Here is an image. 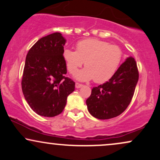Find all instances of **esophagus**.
I'll return each mask as SVG.
<instances>
[{
  "instance_id": "esophagus-1",
  "label": "esophagus",
  "mask_w": 160,
  "mask_h": 160,
  "mask_svg": "<svg viewBox=\"0 0 160 160\" xmlns=\"http://www.w3.org/2000/svg\"><path fill=\"white\" fill-rule=\"evenodd\" d=\"M83 86L82 84H80V83H78V82H76V84H75V87L77 88V89H79V88L82 87V86Z\"/></svg>"
}]
</instances>
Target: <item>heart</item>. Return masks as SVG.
I'll list each match as a JSON object with an SVG mask.
<instances>
[{
    "instance_id": "b5f03b06",
    "label": "heart",
    "mask_w": 160,
    "mask_h": 160,
    "mask_svg": "<svg viewBox=\"0 0 160 160\" xmlns=\"http://www.w3.org/2000/svg\"><path fill=\"white\" fill-rule=\"evenodd\" d=\"M76 47L77 51L69 48L64 49L63 58L71 74L76 73L84 62L85 68L75 74V78L80 81L94 79L97 83L106 82L113 76L122 61L120 47L104 40L95 38L82 40Z\"/></svg>"
}]
</instances>
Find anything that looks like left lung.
I'll use <instances>...</instances> for the list:
<instances>
[{"instance_id":"obj_1","label":"left lung","mask_w":160,"mask_h":160,"mask_svg":"<svg viewBox=\"0 0 160 160\" xmlns=\"http://www.w3.org/2000/svg\"><path fill=\"white\" fill-rule=\"evenodd\" d=\"M138 80L135 58L128 57L108 81L93 87L86 100L88 111L99 120L117 117L127 108Z\"/></svg>"}]
</instances>
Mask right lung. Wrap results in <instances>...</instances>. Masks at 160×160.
Returning <instances> with one entry per match:
<instances>
[{
	"label": "right lung",
	"mask_w": 160,
	"mask_h": 160,
	"mask_svg": "<svg viewBox=\"0 0 160 160\" xmlns=\"http://www.w3.org/2000/svg\"><path fill=\"white\" fill-rule=\"evenodd\" d=\"M65 38L56 32L40 38L29 49L24 67L22 89L30 108L38 115L52 117L60 114L75 82L65 77L63 58Z\"/></svg>",
	"instance_id": "1"
}]
</instances>
